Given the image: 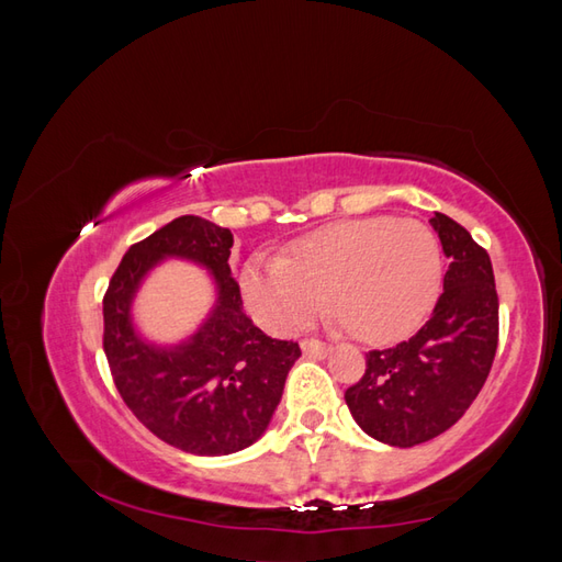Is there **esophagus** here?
<instances>
[{"mask_svg":"<svg viewBox=\"0 0 562 562\" xmlns=\"http://www.w3.org/2000/svg\"><path fill=\"white\" fill-rule=\"evenodd\" d=\"M328 344H322V340H316V338H306V340H302V350L310 358H324L326 353H328Z\"/></svg>","mask_w":562,"mask_h":562,"instance_id":"esophagus-1","label":"esophagus"}]
</instances>
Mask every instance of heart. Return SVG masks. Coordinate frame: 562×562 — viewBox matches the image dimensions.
<instances>
[{
  "mask_svg": "<svg viewBox=\"0 0 562 562\" xmlns=\"http://www.w3.org/2000/svg\"><path fill=\"white\" fill-rule=\"evenodd\" d=\"M443 252L416 218L370 216L304 236L284 258H256L240 270V290L256 322L270 334L302 331L331 314L366 344L409 334L441 290Z\"/></svg>",
  "mask_w": 562,
  "mask_h": 562,
  "instance_id": "b5f03b06",
  "label": "heart"
}]
</instances>
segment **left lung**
<instances>
[{
    "mask_svg": "<svg viewBox=\"0 0 562 562\" xmlns=\"http://www.w3.org/2000/svg\"><path fill=\"white\" fill-rule=\"evenodd\" d=\"M431 224L450 260L431 318L402 344L366 353V372L346 390L362 431L400 448L431 441L468 412L499 340V296L487 250L441 212Z\"/></svg>",
    "mask_w": 562,
    "mask_h": 562,
    "instance_id": "1",
    "label": "left lung"
}]
</instances>
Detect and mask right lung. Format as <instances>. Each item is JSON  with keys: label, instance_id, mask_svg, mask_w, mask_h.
<instances>
[{"label": "right lung", "instance_id": "obj_1", "mask_svg": "<svg viewBox=\"0 0 562 562\" xmlns=\"http://www.w3.org/2000/svg\"><path fill=\"white\" fill-rule=\"evenodd\" d=\"M231 246L228 228L180 216L131 246L104 292L102 344L121 400L160 441L194 456H228L258 441L302 356L296 340L266 336L244 312ZM162 255L202 261L223 294L203 331L175 351L143 345L127 322L137 280Z\"/></svg>", "mask_w": 562, "mask_h": 562}]
</instances>
